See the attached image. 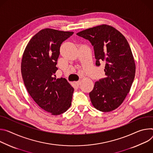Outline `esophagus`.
I'll return each instance as SVG.
<instances>
[{"label": "esophagus", "instance_id": "obj_1", "mask_svg": "<svg viewBox=\"0 0 153 153\" xmlns=\"http://www.w3.org/2000/svg\"><path fill=\"white\" fill-rule=\"evenodd\" d=\"M75 84H76L77 86H79V84H80V81H76V82H75Z\"/></svg>", "mask_w": 153, "mask_h": 153}]
</instances>
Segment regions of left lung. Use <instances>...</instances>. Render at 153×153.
I'll return each instance as SVG.
<instances>
[{"label": "left lung", "mask_w": 153, "mask_h": 153, "mask_svg": "<svg viewBox=\"0 0 153 153\" xmlns=\"http://www.w3.org/2000/svg\"><path fill=\"white\" fill-rule=\"evenodd\" d=\"M76 35L94 47L95 64H105L106 77L95 82L89 93L91 102L100 111L108 112L119 106L129 93L134 79L135 65L130 46L122 34L114 27L101 25Z\"/></svg>", "instance_id": "8db88e82"}]
</instances>
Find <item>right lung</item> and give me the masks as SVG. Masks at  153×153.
Instances as JSON below:
<instances>
[{
	"mask_svg": "<svg viewBox=\"0 0 153 153\" xmlns=\"http://www.w3.org/2000/svg\"><path fill=\"white\" fill-rule=\"evenodd\" d=\"M74 34L50 28L39 31L28 43L22 59L25 88L38 105L52 115H60L71 106L74 88L55 73L61 44Z\"/></svg>",
	"mask_w": 153,
	"mask_h": 153,
	"instance_id": "right-lung-1",
	"label": "right lung"
}]
</instances>
